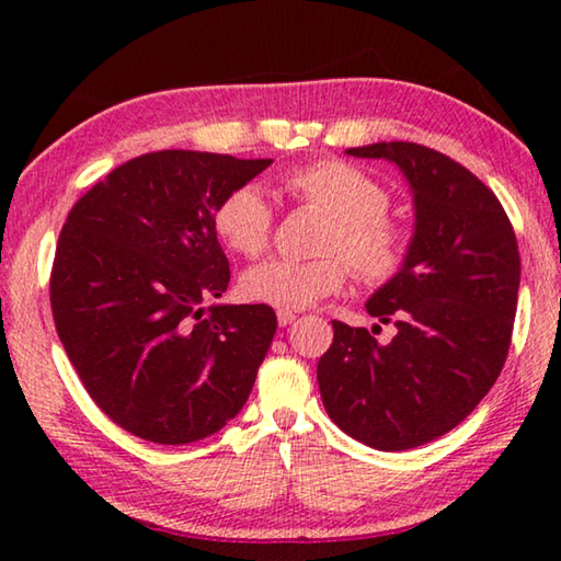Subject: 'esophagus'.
<instances>
[{"label": "esophagus", "instance_id": "1", "mask_svg": "<svg viewBox=\"0 0 561 561\" xmlns=\"http://www.w3.org/2000/svg\"><path fill=\"white\" fill-rule=\"evenodd\" d=\"M294 319H297V314H294V311H287V309H279V311H277V321H279V327H289Z\"/></svg>", "mask_w": 561, "mask_h": 561}]
</instances>
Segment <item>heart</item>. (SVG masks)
<instances>
[{
  "instance_id": "1",
  "label": "heart",
  "mask_w": 561,
  "mask_h": 561,
  "mask_svg": "<svg viewBox=\"0 0 561 561\" xmlns=\"http://www.w3.org/2000/svg\"><path fill=\"white\" fill-rule=\"evenodd\" d=\"M282 185L297 201L331 215L321 244L329 254L309 262L267 260L250 267L240 277L244 299L287 311L307 309L344 287L347 259L358 277L371 284L401 272L405 234L386 217L388 193L371 175L344 160L321 158L289 170ZM215 230L232 252L260 257L274 230V213L262 187L247 183L227 193L215 210Z\"/></svg>"
}]
</instances>
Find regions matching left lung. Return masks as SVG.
<instances>
[{
  "mask_svg": "<svg viewBox=\"0 0 561 561\" xmlns=\"http://www.w3.org/2000/svg\"><path fill=\"white\" fill-rule=\"evenodd\" d=\"M388 160L413 193V237L366 311L398 329L388 344L334 321L317 381L331 421L376 450L440 438L505 366L519 291L515 230L495 193L438 150L391 140L348 148Z\"/></svg>",
  "mask_w": 561,
  "mask_h": 561,
  "instance_id": "1",
  "label": "left lung"
}]
</instances>
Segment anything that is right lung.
I'll list each match as a JSON object with an SVG mask.
<instances>
[{
    "label": "right lung",
    "mask_w": 561,
    "mask_h": 561,
    "mask_svg": "<svg viewBox=\"0 0 561 561\" xmlns=\"http://www.w3.org/2000/svg\"><path fill=\"white\" fill-rule=\"evenodd\" d=\"M270 165L158 150L111 170L66 217L54 324L83 388L123 431L195 443L250 398L277 314L267 304L207 307L230 282L215 210Z\"/></svg>",
    "instance_id": "right-lung-1"
}]
</instances>
